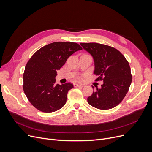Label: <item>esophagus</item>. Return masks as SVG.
<instances>
[{
  "label": "esophagus",
  "mask_w": 152,
  "mask_h": 152,
  "mask_svg": "<svg viewBox=\"0 0 152 152\" xmlns=\"http://www.w3.org/2000/svg\"><path fill=\"white\" fill-rule=\"evenodd\" d=\"M74 86H75V87H83L84 86H83V85H81V84H74Z\"/></svg>",
  "instance_id": "obj_1"
}]
</instances>
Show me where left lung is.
<instances>
[{
  "mask_svg": "<svg viewBox=\"0 0 152 152\" xmlns=\"http://www.w3.org/2000/svg\"><path fill=\"white\" fill-rule=\"evenodd\" d=\"M80 44L93 57L94 73L99 76L96 81H103L101 88L87 98L88 103L100 110L115 107L126 96L132 82L128 61L112 47L94 42Z\"/></svg>",
  "mask_w": 152,
  "mask_h": 152,
  "instance_id": "left-lung-1",
  "label": "left lung"
}]
</instances>
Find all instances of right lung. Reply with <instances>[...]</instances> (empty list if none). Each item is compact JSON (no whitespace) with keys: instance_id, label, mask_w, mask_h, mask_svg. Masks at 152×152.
I'll return each mask as SVG.
<instances>
[{"instance_id":"obj_1","label":"right lung","mask_w":152,"mask_h":152,"mask_svg":"<svg viewBox=\"0 0 152 152\" xmlns=\"http://www.w3.org/2000/svg\"><path fill=\"white\" fill-rule=\"evenodd\" d=\"M75 42H55L42 47L32 56L23 74V91L30 103L45 113L57 111L65 105L68 92L73 85L56 84L57 71L70 55L82 50Z\"/></svg>"}]
</instances>
